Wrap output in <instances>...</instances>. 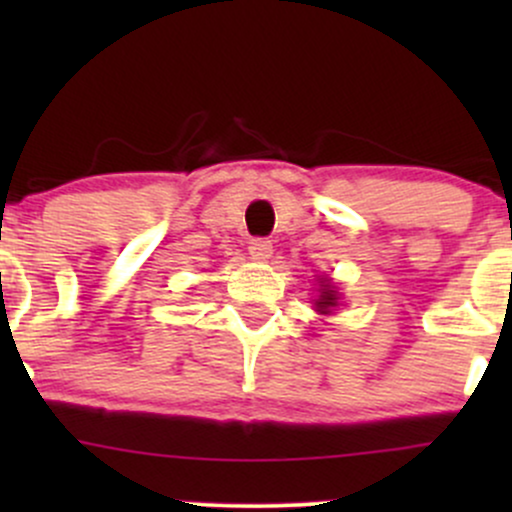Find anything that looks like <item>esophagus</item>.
<instances>
[{"mask_svg": "<svg viewBox=\"0 0 512 512\" xmlns=\"http://www.w3.org/2000/svg\"><path fill=\"white\" fill-rule=\"evenodd\" d=\"M248 250H250V255L255 257V260H267V257L272 255V240H269V238H252Z\"/></svg>", "mask_w": 512, "mask_h": 512, "instance_id": "1", "label": "esophagus"}]
</instances>
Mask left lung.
Wrapping results in <instances>:
<instances>
[{"label":"left lung","mask_w":512,"mask_h":512,"mask_svg":"<svg viewBox=\"0 0 512 512\" xmlns=\"http://www.w3.org/2000/svg\"><path fill=\"white\" fill-rule=\"evenodd\" d=\"M322 286H325V289H322V296L317 298V310H320V313H330L334 305H337V293L332 291L330 284H322Z\"/></svg>","instance_id":"obj_1"}]
</instances>
